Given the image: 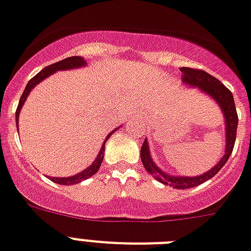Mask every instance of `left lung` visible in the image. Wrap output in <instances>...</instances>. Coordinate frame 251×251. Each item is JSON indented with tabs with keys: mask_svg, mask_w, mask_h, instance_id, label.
Returning <instances> with one entry per match:
<instances>
[{
	"mask_svg": "<svg viewBox=\"0 0 251 251\" xmlns=\"http://www.w3.org/2000/svg\"><path fill=\"white\" fill-rule=\"evenodd\" d=\"M180 70L184 74V76H182L184 83H186L187 85L198 86L199 89H201L203 92L209 94L220 104L222 112L225 113V120H226V151H225V155H223L222 159L212 170H209L205 174L201 175V176H195V177L172 176V175H167L165 172H162L154 165L153 159H151L148 148V142L147 140H144V144L142 145L140 157H142V162L143 165H144L145 170L151 175H153L158 181H161L162 184L171 185L175 189H190V187L198 186V185L203 184L207 180L216 176L221 168L226 165L227 159H228L231 153H232L235 140H236L239 117H237L236 106H235V100H233V96L231 93V90L227 89L226 86L223 85L220 80L216 79L212 75H209L205 71L199 70V69L181 67Z\"/></svg>",
	"mask_w": 251,
	"mask_h": 251,
	"instance_id": "1",
	"label": "left lung"
}]
</instances>
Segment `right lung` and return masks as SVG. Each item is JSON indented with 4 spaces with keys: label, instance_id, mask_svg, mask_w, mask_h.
I'll return each mask as SVG.
<instances>
[{
    "label": "right lung",
    "instance_id": "right-lung-1",
    "mask_svg": "<svg viewBox=\"0 0 251 251\" xmlns=\"http://www.w3.org/2000/svg\"><path fill=\"white\" fill-rule=\"evenodd\" d=\"M85 65V61H84L83 57H80V56H73V57H67L65 60H61L56 64H52L50 66L44 67L43 70L39 71V73L35 75L34 77H31L30 80L28 81L26 86H25L24 92L22 94V98L19 100V106L16 108V116H15V119H16V124H18V120H19V113H20V109H22L23 104H24L25 100H26V97L28 94L30 93V90L37 85L38 83H41L42 80L48 77L50 75L54 73V71L57 70H70V69H74V67H80V66H84ZM112 134V132H111ZM111 134H108L107 139L111 136ZM106 139V140H107ZM106 140L103 143L102 148H100V151L98 153L97 155L96 161L93 162V165L89 166L88 168H85L84 171H81L80 174L75 175V176H71V177H50V180L56 182V184H60V185H74V184H79L81 181L86 180V178H89L90 176H93L98 170H100V165H102V161H103V153H104V144H106Z\"/></svg>",
    "mask_w": 251,
    "mask_h": 251
}]
</instances>
